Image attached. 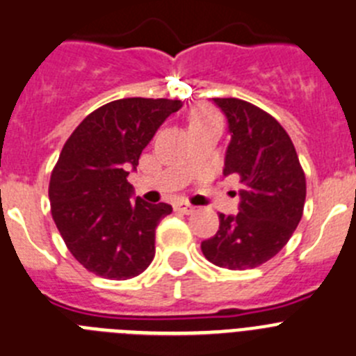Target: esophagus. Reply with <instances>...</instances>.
Wrapping results in <instances>:
<instances>
[{"label": "esophagus", "instance_id": "34e87169", "mask_svg": "<svg viewBox=\"0 0 356 356\" xmlns=\"http://www.w3.org/2000/svg\"><path fill=\"white\" fill-rule=\"evenodd\" d=\"M174 207H175V211L182 212V214H193L195 212V207L191 204H188V202H177Z\"/></svg>", "mask_w": 356, "mask_h": 356}]
</instances>
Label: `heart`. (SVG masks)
<instances>
[{"label":"heart","mask_w":356,"mask_h":356,"mask_svg":"<svg viewBox=\"0 0 356 356\" xmlns=\"http://www.w3.org/2000/svg\"><path fill=\"white\" fill-rule=\"evenodd\" d=\"M212 119H218L216 112H212L211 108H207V107H200V108H197L193 114H191V118H189V126L202 124V122L212 121Z\"/></svg>","instance_id":"b5f03b06"}]
</instances>
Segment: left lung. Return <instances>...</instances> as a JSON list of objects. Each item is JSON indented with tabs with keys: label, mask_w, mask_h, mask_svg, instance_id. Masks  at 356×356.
<instances>
[{
	"label": "left lung",
	"mask_w": 356,
	"mask_h": 356,
	"mask_svg": "<svg viewBox=\"0 0 356 356\" xmlns=\"http://www.w3.org/2000/svg\"><path fill=\"white\" fill-rule=\"evenodd\" d=\"M228 119L232 140L225 175L241 179L237 216L219 214V230L202 242L211 264L230 270L254 268L286 245L304 212L305 175L284 128L253 103L212 98Z\"/></svg>",
	"instance_id": "left-lung-1"
}]
</instances>
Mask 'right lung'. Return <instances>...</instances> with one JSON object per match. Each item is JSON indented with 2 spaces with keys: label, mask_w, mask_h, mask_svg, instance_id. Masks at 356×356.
<instances>
[{
  "label": "right lung",
  "mask_w": 356,
  "mask_h": 356,
  "mask_svg": "<svg viewBox=\"0 0 356 356\" xmlns=\"http://www.w3.org/2000/svg\"><path fill=\"white\" fill-rule=\"evenodd\" d=\"M181 99L122 98L96 108L70 135L51 175L56 227L75 260L105 279L142 274L154 258V232L168 204L133 197L129 170Z\"/></svg>",
  "instance_id": "add662e5"
}]
</instances>
